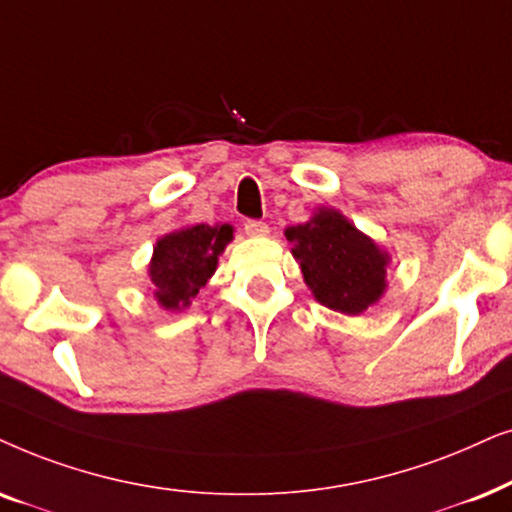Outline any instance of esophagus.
<instances>
[{"instance_id":"esophagus-1","label":"esophagus","mask_w":512,"mask_h":512,"mask_svg":"<svg viewBox=\"0 0 512 512\" xmlns=\"http://www.w3.org/2000/svg\"><path fill=\"white\" fill-rule=\"evenodd\" d=\"M243 229H245V234L255 236V238L269 234V224L267 222H260V220H248V222H245Z\"/></svg>"}]
</instances>
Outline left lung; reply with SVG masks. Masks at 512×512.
<instances>
[{"instance_id": "8db88e82", "label": "left lung", "mask_w": 512, "mask_h": 512, "mask_svg": "<svg viewBox=\"0 0 512 512\" xmlns=\"http://www.w3.org/2000/svg\"><path fill=\"white\" fill-rule=\"evenodd\" d=\"M311 295L327 309L360 316L388 288V250L363 234L349 217L320 206L309 220L285 229Z\"/></svg>"}]
</instances>
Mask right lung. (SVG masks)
<instances>
[{"label": "right lung", "instance_id": "obj_1", "mask_svg": "<svg viewBox=\"0 0 512 512\" xmlns=\"http://www.w3.org/2000/svg\"><path fill=\"white\" fill-rule=\"evenodd\" d=\"M234 241L231 224H187L163 234L147 264L154 299L163 311L180 313L213 278L224 248Z\"/></svg>", "mask_w": 512, "mask_h": 512}]
</instances>
